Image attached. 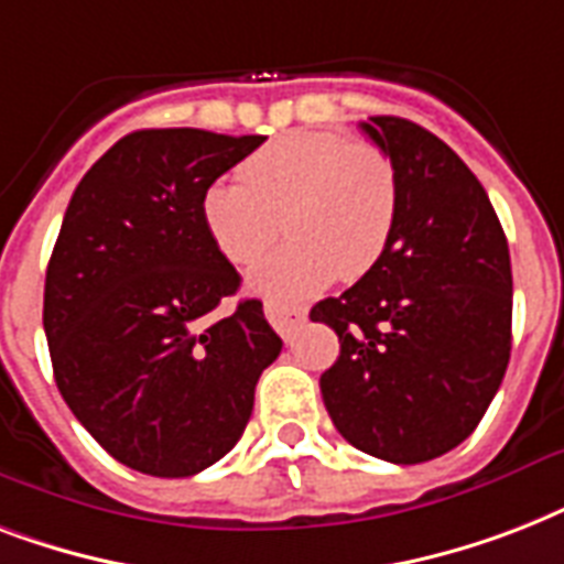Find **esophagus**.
I'll return each instance as SVG.
<instances>
[{"label": "esophagus", "instance_id": "34e87169", "mask_svg": "<svg viewBox=\"0 0 564 564\" xmlns=\"http://www.w3.org/2000/svg\"><path fill=\"white\" fill-rule=\"evenodd\" d=\"M265 318H269V325L283 336V339H292V334L299 330V325L307 318V310L295 307V304H274L269 301L265 304Z\"/></svg>", "mask_w": 564, "mask_h": 564}]
</instances>
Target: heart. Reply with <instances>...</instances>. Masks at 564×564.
<instances>
[{"instance_id":"1","label":"heart","mask_w":564,"mask_h":564,"mask_svg":"<svg viewBox=\"0 0 564 564\" xmlns=\"http://www.w3.org/2000/svg\"><path fill=\"white\" fill-rule=\"evenodd\" d=\"M202 216L234 265L254 263L283 228L292 239L251 274L263 299H307L336 274L360 281L392 242L398 175L375 145L330 131H292L257 149L239 178L213 181Z\"/></svg>"}]
</instances>
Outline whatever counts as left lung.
Masks as SVG:
<instances>
[{"mask_svg":"<svg viewBox=\"0 0 564 564\" xmlns=\"http://www.w3.org/2000/svg\"><path fill=\"white\" fill-rule=\"evenodd\" d=\"M360 128L392 161L398 219L383 260L310 310L339 336L318 386L357 451L427 463L471 436L507 375V234L477 175L427 128L401 117Z\"/></svg>","mask_w":564,"mask_h":564,"instance_id":"1","label":"left lung"}]
</instances>
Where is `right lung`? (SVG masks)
I'll use <instances>...</instances> for the list:
<instances>
[{"label": "right lung", "mask_w": 564, "mask_h": 564, "mask_svg": "<svg viewBox=\"0 0 564 564\" xmlns=\"http://www.w3.org/2000/svg\"><path fill=\"white\" fill-rule=\"evenodd\" d=\"M202 128L122 137L75 187L46 269L55 383L134 471L193 477L237 445L283 343L207 234L213 181L263 145Z\"/></svg>", "instance_id": "right-lung-1"}]
</instances>
